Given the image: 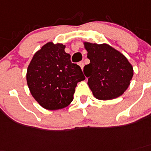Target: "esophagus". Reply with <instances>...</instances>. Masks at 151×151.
<instances>
[{"label":"esophagus","instance_id":"esophagus-1","mask_svg":"<svg viewBox=\"0 0 151 151\" xmlns=\"http://www.w3.org/2000/svg\"><path fill=\"white\" fill-rule=\"evenodd\" d=\"M79 65H80V68H81V69H83V67H84V62L83 61H81V62H80V63H79Z\"/></svg>","mask_w":151,"mask_h":151}]
</instances>
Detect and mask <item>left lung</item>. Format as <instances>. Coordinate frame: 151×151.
<instances>
[{"instance_id":"8db88e82","label":"left lung","mask_w":151,"mask_h":151,"mask_svg":"<svg viewBox=\"0 0 151 151\" xmlns=\"http://www.w3.org/2000/svg\"><path fill=\"white\" fill-rule=\"evenodd\" d=\"M90 63L83 72L88 85L97 99L112 100L123 95L133 76L127 59L107 44L84 42Z\"/></svg>"}]
</instances>
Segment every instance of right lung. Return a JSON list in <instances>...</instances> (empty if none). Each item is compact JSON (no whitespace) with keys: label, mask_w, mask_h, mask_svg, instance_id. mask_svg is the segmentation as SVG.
Segmentation results:
<instances>
[{"label":"right lung","mask_w":151,"mask_h":151,"mask_svg":"<svg viewBox=\"0 0 151 151\" xmlns=\"http://www.w3.org/2000/svg\"><path fill=\"white\" fill-rule=\"evenodd\" d=\"M63 44L48 42L33 56L27 72L31 95L45 109L56 110L71 104L78 82L85 80Z\"/></svg>","instance_id":"add662e5"}]
</instances>
